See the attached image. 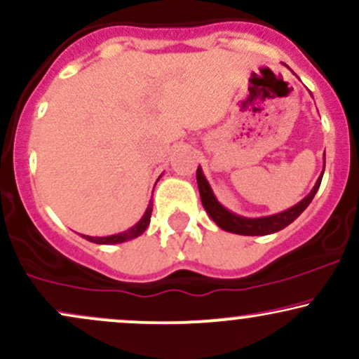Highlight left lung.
Segmentation results:
<instances>
[{
	"label": "left lung",
	"instance_id": "obj_1",
	"mask_svg": "<svg viewBox=\"0 0 359 359\" xmlns=\"http://www.w3.org/2000/svg\"><path fill=\"white\" fill-rule=\"evenodd\" d=\"M324 167H325V155H324ZM323 175H324V168L323 172H320L316 185L312 187V191L309 192L300 203L292 205V208H288L282 212L271 214V216H263V217H245V216H240V214L229 211V209H226L224 205L217 201V197L214 196L211 185H209L208 179H205L201 165L197 167V185H199L201 201H203L205 212L209 214V217H211V219L216 222L221 229H224V231L228 233L243 234V236H265V234L277 233L280 229L287 228L290 222H294L300 214L306 211L307 205L312 203V199H314L316 192L319 191Z\"/></svg>",
	"mask_w": 359,
	"mask_h": 359
}]
</instances>
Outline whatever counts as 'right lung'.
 <instances>
[{"label":"right lung","instance_id":"1","mask_svg":"<svg viewBox=\"0 0 359 359\" xmlns=\"http://www.w3.org/2000/svg\"><path fill=\"white\" fill-rule=\"evenodd\" d=\"M151 211H154V203L150 201V203H148L147 211L143 212L142 219H140L137 224L131 226L130 229H126V231H121L118 234H111V236H88V234H81V236L84 238V240L90 241V243H96V245H118V243H125V241L135 240V238H138L140 234L145 233L148 224H150Z\"/></svg>","mask_w":359,"mask_h":359}]
</instances>
